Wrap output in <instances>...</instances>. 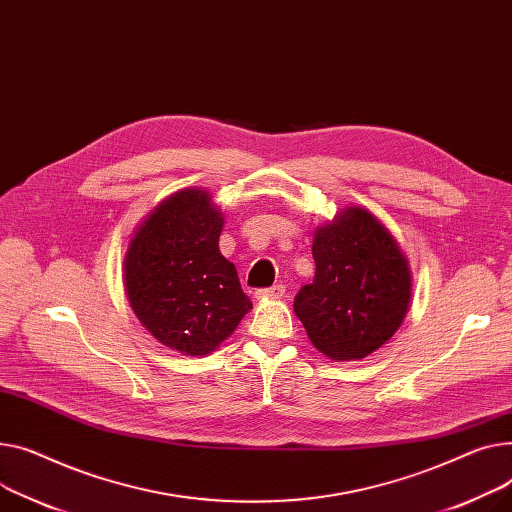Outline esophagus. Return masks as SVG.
Masks as SVG:
<instances>
[{"mask_svg":"<svg viewBox=\"0 0 512 512\" xmlns=\"http://www.w3.org/2000/svg\"><path fill=\"white\" fill-rule=\"evenodd\" d=\"M286 292V286L284 284H276L271 288H261L255 292V298L257 300H274V298H282Z\"/></svg>","mask_w":512,"mask_h":512,"instance_id":"34e87169","label":"esophagus"}]
</instances>
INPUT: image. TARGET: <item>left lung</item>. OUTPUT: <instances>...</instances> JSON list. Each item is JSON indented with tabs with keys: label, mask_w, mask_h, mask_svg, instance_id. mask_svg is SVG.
I'll return each mask as SVG.
<instances>
[{
	"label": "left lung",
	"mask_w": 512,
	"mask_h": 512,
	"mask_svg": "<svg viewBox=\"0 0 512 512\" xmlns=\"http://www.w3.org/2000/svg\"><path fill=\"white\" fill-rule=\"evenodd\" d=\"M315 280L294 313L311 344L329 360H362L385 346L412 302L410 261L387 226L368 210L348 206L313 238Z\"/></svg>",
	"instance_id": "left-lung-1"
}]
</instances>
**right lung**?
Instances as JSON below:
<instances>
[{
	"mask_svg": "<svg viewBox=\"0 0 512 512\" xmlns=\"http://www.w3.org/2000/svg\"><path fill=\"white\" fill-rule=\"evenodd\" d=\"M224 214L187 187L138 224L123 259V286L138 321L170 350L208 356L253 309L234 263L218 247Z\"/></svg>",
	"mask_w": 512,
	"mask_h": 512,
	"instance_id": "1",
	"label": "right lung"
}]
</instances>
